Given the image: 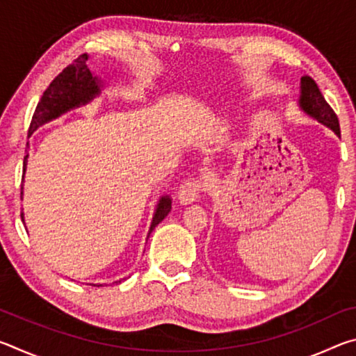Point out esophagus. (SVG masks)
I'll return each instance as SVG.
<instances>
[{"label": "esophagus", "mask_w": 356, "mask_h": 356, "mask_svg": "<svg viewBox=\"0 0 356 356\" xmlns=\"http://www.w3.org/2000/svg\"><path fill=\"white\" fill-rule=\"evenodd\" d=\"M202 191V182L197 179H190L186 182L182 184L180 190L177 193V200L182 206H186V204L195 202L197 197H200Z\"/></svg>", "instance_id": "obj_1"}]
</instances>
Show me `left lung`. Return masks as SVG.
I'll return each mask as SVG.
<instances>
[{
    "mask_svg": "<svg viewBox=\"0 0 356 356\" xmlns=\"http://www.w3.org/2000/svg\"><path fill=\"white\" fill-rule=\"evenodd\" d=\"M298 106L300 110L305 114H308L309 118L316 119L317 122H321L325 127L333 130L336 136H341L339 120H337L336 113L331 110L327 100L323 99V95L316 81L308 75L301 76Z\"/></svg>",
    "mask_w": 356,
    "mask_h": 356,
    "instance_id": "obj_1",
    "label": "left lung"
}]
</instances>
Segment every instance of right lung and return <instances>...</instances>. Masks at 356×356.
<instances>
[{"mask_svg":"<svg viewBox=\"0 0 356 356\" xmlns=\"http://www.w3.org/2000/svg\"><path fill=\"white\" fill-rule=\"evenodd\" d=\"M88 55L78 56L74 63L67 65L61 74H59L55 80L50 83V86L45 89L44 95H42L38 106H35L34 116L29 125V135L31 136L35 130L42 125L50 122V120L56 119L61 114L67 113L75 108L84 106L99 97L102 94V89L105 88V80L99 75H95L94 72L89 69L88 65ZM28 156H25L23 161V172L26 171L28 165ZM25 177V176H23ZM22 197H23V186H22ZM171 197L170 196H161L159 202H156L155 212L152 216V222H150L147 238L150 232L154 231L155 226L159 222L166 218V215L171 212ZM22 221H25V216L22 212ZM125 278L119 280L116 282L124 281ZM92 286H104V284H92Z\"/></svg>","mask_w":356,"mask_h":356,"instance_id":"add662e5","label":"right lung"}]
</instances>
